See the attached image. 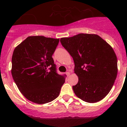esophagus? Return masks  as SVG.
I'll return each mask as SVG.
<instances>
[{"mask_svg":"<svg viewBox=\"0 0 127 127\" xmlns=\"http://www.w3.org/2000/svg\"><path fill=\"white\" fill-rule=\"evenodd\" d=\"M66 75H67V76H70V72H69V71L67 72H66Z\"/></svg>","mask_w":127,"mask_h":127,"instance_id":"obj_1","label":"esophagus"}]
</instances>
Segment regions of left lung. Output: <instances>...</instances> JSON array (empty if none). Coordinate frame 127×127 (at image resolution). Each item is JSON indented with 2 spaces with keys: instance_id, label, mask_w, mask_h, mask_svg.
<instances>
[{
  "instance_id": "8db88e82",
  "label": "left lung",
  "mask_w": 127,
  "mask_h": 127,
  "mask_svg": "<svg viewBox=\"0 0 127 127\" xmlns=\"http://www.w3.org/2000/svg\"><path fill=\"white\" fill-rule=\"evenodd\" d=\"M73 58L78 83L72 86L78 98L89 103L101 100L111 90L118 73L117 57L98 35L79 33L60 39Z\"/></svg>"
}]
</instances>
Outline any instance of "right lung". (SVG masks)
<instances>
[{
  "label": "right lung",
  "mask_w": 127,
  "mask_h": 127,
  "mask_svg": "<svg viewBox=\"0 0 127 127\" xmlns=\"http://www.w3.org/2000/svg\"><path fill=\"white\" fill-rule=\"evenodd\" d=\"M59 39L30 36L16 47L11 74L20 92L32 102L43 104L58 97L65 76L57 72L52 58Z\"/></svg>",
  "instance_id": "add662e5"
}]
</instances>
